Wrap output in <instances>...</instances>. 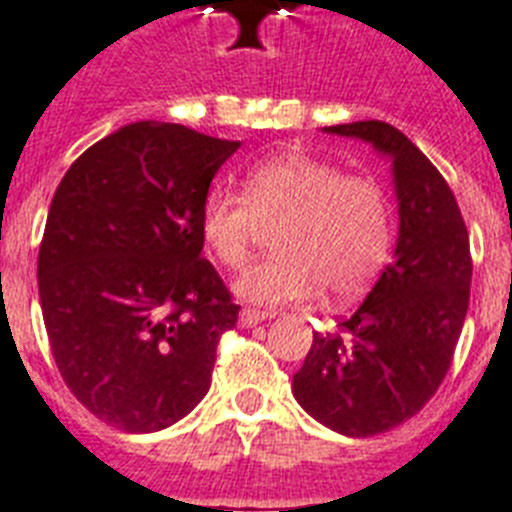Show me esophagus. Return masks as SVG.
Here are the masks:
<instances>
[{
  "instance_id": "34e87169",
  "label": "esophagus",
  "mask_w": 512,
  "mask_h": 512,
  "mask_svg": "<svg viewBox=\"0 0 512 512\" xmlns=\"http://www.w3.org/2000/svg\"><path fill=\"white\" fill-rule=\"evenodd\" d=\"M270 317H273V314H268V311L250 309V306H244V309L239 311V322H242V327H255V324L265 322V319Z\"/></svg>"
}]
</instances>
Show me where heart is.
Here are the masks:
<instances>
[{
	"label": "heart",
	"mask_w": 512,
	"mask_h": 512,
	"mask_svg": "<svg viewBox=\"0 0 512 512\" xmlns=\"http://www.w3.org/2000/svg\"><path fill=\"white\" fill-rule=\"evenodd\" d=\"M275 229L278 255L234 281L244 301L283 306L324 288L330 301L355 299L381 273L394 237V208L371 177L309 154H281L250 167L242 195L216 190L201 211L206 250L226 268L250 257L260 226Z\"/></svg>",
	"instance_id": "1"
}]
</instances>
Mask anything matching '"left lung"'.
I'll use <instances>...</instances> for the list:
<instances>
[{"label": "left lung", "instance_id": "8db88e82", "mask_svg": "<svg viewBox=\"0 0 512 512\" xmlns=\"http://www.w3.org/2000/svg\"><path fill=\"white\" fill-rule=\"evenodd\" d=\"M391 157L399 201L394 260L335 335L314 332L293 397L350 438L397 428L446 379L469 309V231L448 182L402 131L384 121L327 126Z\"/></svg>", "mask_w": 512, "mask_h": 512}]
</instances>
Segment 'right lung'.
Masks as SVG:
<instances>
[{
    "label": "right lung",
    "mask_w": 512,
    "mask_h": 512,
    "mask_svg": "<svg viewBox=\"0 0 512 512\" xmlns=\"http://www.w3.org/2000/svg\"><path fill=\"white\" fill-rule=\"evenodd\" d=\"M237 149L139 121L92 144L53 193L38 252L48 342L71 394L113 428H170L211 386L239 306L201 257V211Z\"/></svg>",
    "instance_id": "1"
}]
</instances>
